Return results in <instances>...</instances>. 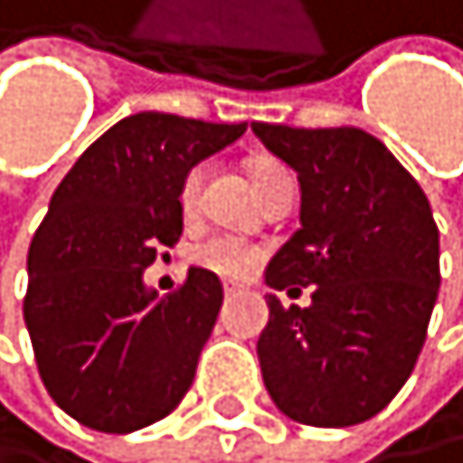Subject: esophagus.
I'll return each mask as SVG.
<instances>
[{
	"label": "esophagus",
	"instance_id": "esophagus-1",
	"mask_svg": "<svg viewBox=\"0 0 463 463\" xmlns=\"http://www.w3.org/2000/svg\"><path fill=\"white\" fill-rule=\"evenodd\" d=\"M222 291H225V298H234V294H238L241 288H238L234 282H225V285H222Z\"/></svg>",
	"mask_w": 463,
	"mask_h": 463
}]
</instances>
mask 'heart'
I'll return each mask as SVG.
<instances>
[{"instance_id": "heart-1", "label": "heart", "mask_w": 463, "mask_h": 463, "mask_svg": "<svg viewBox=\"0 0 463 463\" xmlns=\"http://www.w3.org/2000/svg\"><path fill=\"white\" fill-rule=\"evenodd\" d=\"M250 178H252L255 193H261L276 181L291 178V175L273 160H255L250 165ZM202 184H204V165H195L181 184V208L187 213H195V208H199ZM261 259H264L261 246L241 241V238H232V234H208V238L195 241L190 246V261L195 268L225 276V279H246V276H252L259 270Z\"/></svg>"}]
</instances>
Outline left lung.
Wrapping results in <instances>:
<instances>
[{"instance_id":"obj_1","label":"left lung","mask_w":463,"mask_h":463,"mask_svg":"<svg viewBox=\"0 0 463 463\" xmlns=\"http://www.w3.org/2000/svg\"><path fill=\"white\" fill-rule=\"evenodd\" d=\"M252 133L300 181V229L273 255L259 339L261 378L294 422L345 429L372 420L411 378L440 288V234L413 175L360 128Z\"/></svg>"}]
</instances>
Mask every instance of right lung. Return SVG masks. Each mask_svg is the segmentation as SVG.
Wrapping results in <instances>:
<instances>
[{"instance_id":"add662e5","label":"right lung","mask_w":463,"mask_h":463,"mask_svg":"<svg viewBox=\"0 0 463 463\" xmlns=\"http://www.w3.org/2000/svg\"><path fill=\"white\" fill-rule=\"evenodd\" d=\"M246 124L137 112L82 151L55 187L29 246V326L41 381L94 431L128 434L187 395L217 324V273L190 268L160 298L142 273L184 232L181 184Z\"/></svg>"}]
</instances>
